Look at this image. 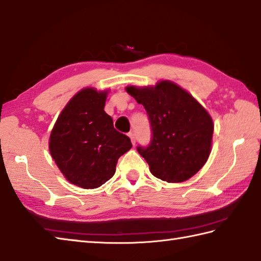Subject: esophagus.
Here are the masks:
<instances>
[{
    "label": "esophagus",
    "instance_id": "1",
    "mask_svg": "<svg viewBox=\"0 0 261 261\" xmlns=\"http://www.w3.org/2000/svg\"><path fill=\"white\" fill-rule=\"evenodd\" d=\"M128 136H129V138H130V142L133 143V145H134L135 143H136V137H135V134H134V133H133V132H130L129 134H128Z\"/></svg>",
    "mask_w": 261,
    "mask_h": 261
}]
</instances>
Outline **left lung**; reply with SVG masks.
Returning a JSON list of instances; mask_svg holds the SVG:
<instances>
[{"label": "left lung", "instance_id": "left-lung-1", "mask_svg": "<svg viewBox=\"0 0 261 261\" xmlns=\"http://www.w3.org/2000/svg\"><path fill=\"white\" fill-rule=\"evenodd\" d=\"M144 106L152 128L147 147H137L151 173L167 182H182L208 160L214 124L211 115L185 89L169 80L150 87H126Z\"/></svg>", "mask_w": 261, "mask_h": 261}]
</instances>
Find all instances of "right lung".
Returning a JSON list of instances; mask_svg holds the SVG:
<instances>
[{
  "instance_id": "obj_1",
  "label": "right lung",
  "mask_w": 261,
  "mask_h": 261,
  "mask_svg": "<svg viewBox=\"0 0 261 261\" xmlns=\"http://www.w3.org/2000/svg\"><path fill=\"white\" fill-rule=\"evenodd\" d=\"M108 90L84 88L64 107L49 136V152L67 181L98 188L113 177L118 159L130 150L128 136L114 128L105 111Z\"/></svg>"
}]
</instances>
